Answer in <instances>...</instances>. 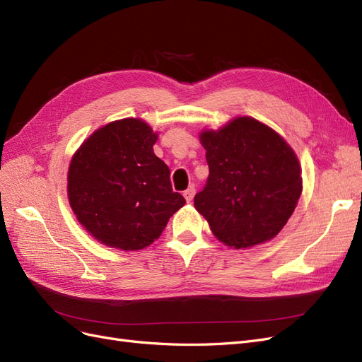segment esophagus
Returning <instances> with one entry per match:
<instances>
[{
  "mask_svg": "<svg viewBox=\"0 0 362 362\" xmlns=\"http://www.w3.org/2000/svg\"><path fill=\"white\" fill-rule=\"evenodd\" d=\"M183 195H185V198H186V202L191 203V202H192V198H194V195H195V188H194V186H191V188L186 189V191L183 192Z\"/></svg>",
  "mask_w": 362,
  "mask_h": 362,
  "instance_id": "obj_1",
  "label": "esophagus"
}]
</instances>
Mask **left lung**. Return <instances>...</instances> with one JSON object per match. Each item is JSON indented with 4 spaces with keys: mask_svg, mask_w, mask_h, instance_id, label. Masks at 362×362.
Instances as JSON below:
<instances>
[{
    "mask_svg": "<svg viewBox=\"0 0 362 362\" xmlns=\"http://www.w3.org/2000/svg\"><path fill=\"white\" fill-rule=\"evenodd\" d=\"M209 177L194 206L218 240L235 250L274 239L302 192L300 165L286 139L252 117L200 134Z\"/></svg>",
    "mask_w": 362,
    "mask_h": 362,
    "instance_id": "8db88e82",
    "label": "left lung"
}]
</instances>
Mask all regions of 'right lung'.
I'll list each match as a JSON object with an SVG mask.
<instances>
[{
	"label": "right lung",
	"mask_w": 362,
	"mask_h": 362,
	"mask_svg": "<svg viewBox=\"0 0 362 362\" xmlns=\"http://www.w3.org/2000/svg\"><path fill=\"white\" fill-rule=\"evenodd\" d=\"M158 134L141 119L99 127L79 146L67 173L72 211L100 243L123 251L148 247L185 204L170 168L153 151Z\"/></svg>",
	"instance_id": "right-lung-1"
}]
</instances>
